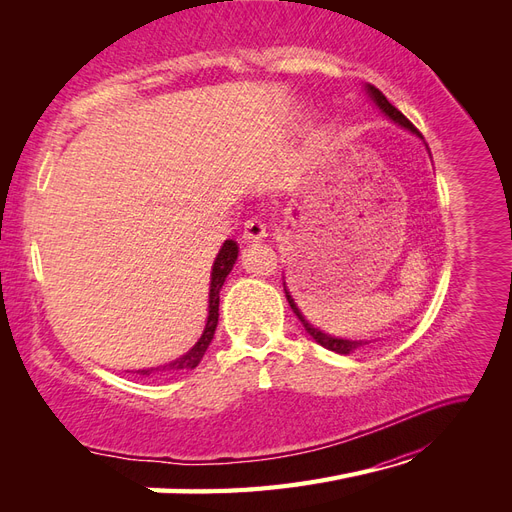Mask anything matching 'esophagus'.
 I'll use <instances>...</instances> for the list:
<instances>
[{"label":"esophagus","instance_id":"obj_1","mask_svg":"<svg viewBox=\"0 0 512 512\" xmlns=\"http://www.w3.org/2000/svg\"><path fill=\"white\" fill-rule=\"evenodd\" d=\"M267 237V226L262 224L258 218H247L243 226V239L245 241H260Z\"/></svg>","mask_w":512,"mask_h":512}]
</instances>
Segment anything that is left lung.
<instances>
[{"mask_svg":"<svg viewBox=\"0 0 512 512\" xmlns=\"http://www.w3.org/2000/svg\"><path fill=\"white\" fill-rule=\"evenodd\" d=\"M367 94H369V98L374 100L376 104H378V108L380 111L389 117V119H393L395 123H399L401 128H406V130H410L412 134H416V136H421L418 134V130L412 126V121L401 113V111H397V108L384 98V94L380 89H376L374 85H367ZM284 290H286V299H288V303H290V307H292V312L297 314V318L303 322V327H305V331L312 335L316 342L320 344V346H324L327 350H333V352H337V354H350V352H354V350H359V348H363V346H369L371 342H367V339H359V342H352V339H342V337H333V335H329V333H322L320 329H314L312 324H309L305 318H303V314H301V309L297 307V303H294V299L290 297V292H288V288H286V282H284Z\"/></svg>","mask_w":512,"mask_h":512,"instance_id":"8db88e82","label":"left lung"}]
</instances>
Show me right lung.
<instances>
[{
	"instance_id": "1",
	"label": "right lung",
	"mask_w": 512,
	"mask_h": 512,
	"mask_svg": "<svg viewBox=\"0 0 512 512\" xmlns=\"http://www.w3.org/2000/svg\"><path fill=\"white\" fill-rule=\"evenodd\" d=\"M239 256V245L237 241H224L220 254L215 256V262H213V269H211V286H209V316H207V324H205V331L203 335H200L198 342L194 344V348L190 352H185L183 356H179L177 361L168 363L164 367H151V369H141L138 374L141 376H149L153 374V371H181V369H194L200 359H203L211 339H213V333H215V327H218V316H220V290L224 286V280L226 275L232 271V265H235V260Z\"/></svg>"
}]
</instances>
